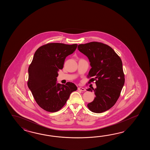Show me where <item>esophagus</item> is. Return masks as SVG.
I'll return each mask as SVG.
<instances>
[{"instance_id": "esophagus-1", "label": "esophagus", "mask_w": 150, "mask_h": 150, "mask_svg": "<svg viewBox=\"0 0 150 150\" xmlns=\"http://www.w3.org/2000/svg\"><path fill=\"white\" fill-rule=\"evenodd\" d=\"M78 89L79 90V91H86V89H85L84 88H83V87H78Z\"/></svg>"}]
</instances>
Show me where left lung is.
I'll use <instances>...</instances> for the list:
<instances>
[{
  "label": "left lung",
  "instance_id": "obj_1",
  "mask_svg": "<svg viewBox=\"0 0 150 150\" xmlns=\"http://www.w3.org/2000/svg\"><path fill=\"white\" fill-rule=\"evenodd\" d=\"M78 50L86 55L92 68L88 83L96 81V88H89L96 97L87 107L91 112L101 113L111 108L117 101L125 82L121 59L108 45L91 42L78 45Z\"/></svg>",
  "mask_w": 150,
  "mask_h": 150
}]
</instances>
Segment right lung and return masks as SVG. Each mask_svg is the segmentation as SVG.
I'll use <instances>...</instances> for the list:
<instances>
[{
	"mask_svg": "<svg viewBox=\"0 0 150 150\" xmlns=\"http://www.w3.org/2000/svg\"><path fill=\"white\" fill-rule=\"evenodd\" d=\"M78 45L49 43L35 51L28 67L27 85L38 105L47 112H56L64 106L77 87L74 83H57L58 71L63 68L67 56Z\"/></svg>",
	"mask_w": 150,
	"mask_h": 150,
	"instance_id": "1",
	"label": "right lung"
}]
</instances>
